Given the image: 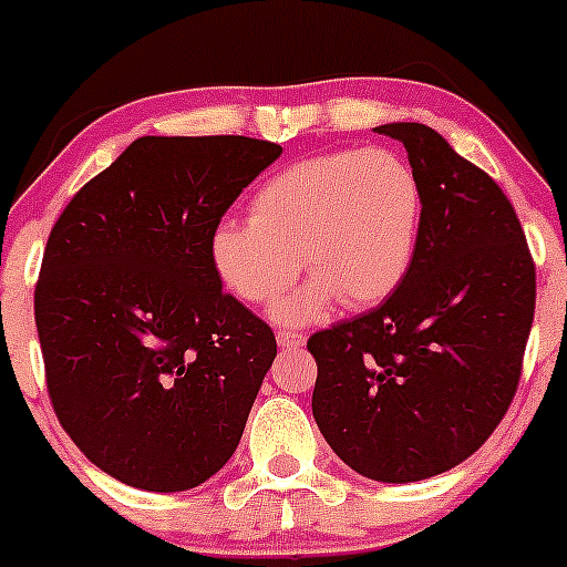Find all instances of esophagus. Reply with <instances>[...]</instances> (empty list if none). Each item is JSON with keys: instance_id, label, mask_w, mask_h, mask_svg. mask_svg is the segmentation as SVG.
Returning <instances> with one entry per match:
<instances>
[{"instance_id": "obj_1", "label": "esophagus", "mask_w": 567, "mask_h": 567, "mask_svg": "<svg viewBox=\"0 0 567 567\" xmlns=\"http://www.w3.org/2000/svg\"><path fill=\"white\" fill-rule=\"evenodd\" d=\"M307 337L299 334V331H290V329H279L277 331V342L279 348H301L305 346Z\"/></svg>"}]
</instances>
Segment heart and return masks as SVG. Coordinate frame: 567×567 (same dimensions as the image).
I'll return each mask as SVG.
<instances>
[{
	"label": "heart",
	"instance_id": "1",
	"mask_svg": "<svg viewBox=\"0 0 567 567\" xmlns=\"http://www.w3.org/2000/svg\"><path fill=\"white\" fill-rule=\"evenodd\" d=\"M422 227V186L390 147L331 151L268 177L251 219H221L210 262L247 305L277 299L301 268L310 282L274 307L290 326L323 316L334 299L351 310L379 305L403 282Z\"/></svg>",
	"mask_w": 567,
	"mask_h": 567
}]
</instances>
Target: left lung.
<instances>
[{
    "label": "left lung",
    "mask_w": 567,
    "mask_h": 567,
    "mask_svg": "<svg viewBox=\"0 0 567 567\" xmlns=\"http://www.w3.org/2000/svg\"><path fill=\"white\" fill-rule=\"evenodd\" d=\"M422 186L403 282L375 310L310 337L312 416L337 458L379 483L458 466L516 394L535 262L511 199L422 123H386Z\"/></svg>",
    "instance_id": "1"
}]
</instances>
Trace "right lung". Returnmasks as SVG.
Returning a JSON list of instances; mask_svg holds the SVG:
<instances>
[{
  "label": "right lung",
  "mask_w": 567,
  "mask_h": 567,
  "mask_svg": "<svg viewBox=\"0 0 567 567\" xmlns=\"http://www.w3.org/2000/svg\"><path fill=\"white\" fill-rule=\"evenodd\" d=\"M279 153L249 136H140L51 230L35 288L51 405L131 488H197L241 442L277 340L221 290L210 233Z\"/></svg>",
  "instance_id": "right-lung-1"
}]
</instances>
